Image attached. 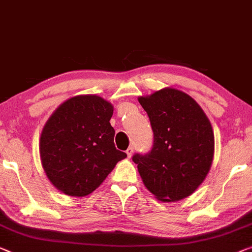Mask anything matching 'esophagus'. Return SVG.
<instances>
[{
  "label": "esophagus",
  "instance_id": "34e87169",
  "mask_svg": "<svg viewBox=\"0 0 252 252\" xmlns=\"http://www.w3.org/2000/svg\"><path fill=\"white\" fill-rule=\"evenodd\" d=\"M133 152H134V148H133V147H129L128 149H127L126 153H127V156H128V158H129V157H132Z\"/></svg>",
  "mask_w": 252,
  "mask_h": 252
}]
</instances>
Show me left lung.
<instances>
[{
	"instance_id": "obj_1",
	"label": "left lung",
	"mask_w": 252,
	"mask_h": 252,
	"mask_svg": "<svg viewBox=\"0 0 252 252\" xmlns=\"http://www.w3.org/2000/svg\"><path fill=\"white\" fill-rule=\"evenodd\" d=\"M153 132L152 149L135 153L143 183L157 199L178 201L205 180L214 158V132L200 105L187 93L163 89L138 97Z\"/></svg>"
}]
</instances>
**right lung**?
<instances>
[{
	"label": "right lung",
	"mask_w": 252,
	"mask_h": 252,
	"mask_svg": "<svg viewBox=\"0 0 252 252\" xmlns=\"http://www.w3.org/2000/svg\"><path fill=\"white\" fill-rule=\"evenodd\" d=\"M111 103L97 95H78L53 112L42 130L43 168L54 187L84 196L100 187L116 163L126 158L115 147Z\"/></svg>",
	"instance_id": "add662e5"
}]
</instances>
